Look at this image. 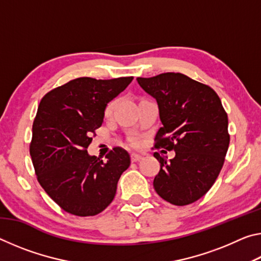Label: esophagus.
Here are the masks:
<instances>
[{"label": "esophagus", "instance_id": "obj_1", "mask_svg": "<svg viewBox=\"0 0 261 261\" xmlns=\"http://www.w3.org/2000/svg\"><path fill=\"white\" fill-rule=\"evenodd\" d=\"M141 159H143V155H140V154H136V153L131 154V161L132 162H137V161L141 160Z\"/></svg>", "mask_w": 261, "mask_h": 261}]
</instances>
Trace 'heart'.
Wrapping results in <instances>:
<instances>
[{
	"mask_svg": "<svg viewBox=\"0 0 261 261\" xmlns=\"http://www.w3.org/2000/svg\"><path fill=\"white\" fill-rule=\"evenodd\" d=\"M114 106H115V101H112V102H110V103L107 106V107H106V110H105L106 116H109V115L112 114L113 109H114Z\"/></svg>",
	"mask_w": 261,
	"mask_h": 261,
	"instance_id": "1",
	"label": "heart"
}]
</instances>
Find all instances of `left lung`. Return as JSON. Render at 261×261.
<instances>
[{
	"mask_svg": "<svg viewBox=\"0 0 261 261\" xmlns=\"http://www.w3.org/2000/svg\"><path fill=\"white\" fill-rule=\"evenodd\" d=\"M137 82L158 102L162 126L155 147L175 151L169 161L154 153L161 168L153 187L170 204H192L212 188L223 166L230 141L227 113L213 88L183 73Z\"/></svg>",
	"mask_w": 261,
	"mask_h": 261,
	"instance_id": "8db88e82",
	"label": "left lung"
}]
</instances>
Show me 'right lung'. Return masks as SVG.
Wrapping results in <instances>:
<instances>
[{"label": "right lung", "mask_w": 261, "mask_h": 261, "mask_svg": "<svg viewBox=\"0 0 261 261\" xmlns=\"http://www.w3.org/2000/svg\"><path fill=\"white\" fill-rule=\"evenodd\" d=\"M134 77H82L43 96L32 127L30 154L38 180L61 208L78 216L102 212L116 194L117 182L130 166L125 149L106 159L90 155L92 134L102 125L105 110Z\"/></svg>", "instance_id": "1"}]
</instances>
